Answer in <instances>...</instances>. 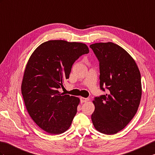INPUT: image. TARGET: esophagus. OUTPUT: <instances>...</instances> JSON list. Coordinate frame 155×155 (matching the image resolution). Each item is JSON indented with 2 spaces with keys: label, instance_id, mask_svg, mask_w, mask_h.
<instances>
[{
  "label": "esophagus",
  "instance_id": "obj_1",
  "mask_svg": "<svg viewBox=\"0 0 155 155\" xmlns=\"http://www.w3.org/2000/svg\"><path fill=\"white\" fill-rule=\"evenodd\" d=\"M81 101L82 103H84V102H87L89 101V98H83V97H81Z\"/></svg>",
  "mask_w": 155,
  "mask_h": 155
}]
</instances>
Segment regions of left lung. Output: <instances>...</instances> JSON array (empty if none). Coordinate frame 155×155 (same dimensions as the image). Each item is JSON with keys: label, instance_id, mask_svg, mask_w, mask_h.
<instances>
[{"label": "left lung", "instance_id": "8db88e82", "mask_svg": "<svg viewBox=\"0 0 155 155\" xmlns=\"http://www.w3.org/2000/svg\"><path fill=\"white\" fill-rule=\"evenodd\" d=\"M99 61L100 87L107 94L95 97L93 125L106 135L116 134L134 117L141 101V74L135 60L114 43L90 45Z\"/></svg>", "mask_w": 155, "mask_h": 155}]
</instances>
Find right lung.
<instances>
[{"label":"right lung","mask_w":155,"mask_h":155,"mask_svg":"<svg viewBox=\"0 0 155 155\" xmlns=\"http://www.w3.org/2000/svg\"><path fill=\"white\" fill-rule=\"evenodd\" d=\"M88 53L82 43L50 40L38 46L28 61L21 94L32 120L49 134H62L71 126L80 100L59 88L69 78L75 61Z\"/></svg>","instance_id":"add662e5"}]
</instances>
